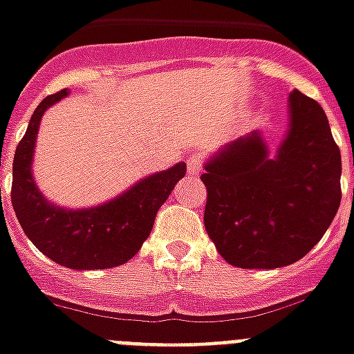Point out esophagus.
<instances>
[{"instance_id": "esophagus-1", "label": "esophagus", "mask_w": 354, "mask_h": 354, "mask_svg": "<svg viewBox=\"0 0 354 354\" xmlns=\"http://www.w3.org/2000/svg\"><path fill=\"white\" fill-rule=\"evenodd\" d=\"M200 171H202V156H200V154H192V156L187 160V172H189L191 176H196Z\"/></svg>"}]
</instances>
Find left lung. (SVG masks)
Here are the masks:
<instances>
[{
  "label": "left lung",
  "instance_id": "obj_1",
  "mask_svg": "<svg viewBox=\"0 0 354 354\" xmlns=\"http://www.w3.org/2000/svg\"><path fill=\"white\" fill-rule=\"evenodd\" d=\"M340 149L324 109L289 94V131L269 156L260 132L238 138L205 163L203 223L216 251L242 269L304 258L340 207Z\"/></svg>",
  "mask_w": 354,
  "mask_h": 354
}]
</instances>
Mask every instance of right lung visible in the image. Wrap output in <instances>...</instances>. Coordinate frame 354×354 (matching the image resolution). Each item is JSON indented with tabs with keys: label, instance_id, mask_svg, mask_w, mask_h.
<instances>
[{
	"label": "right lung",
	"instance_id": "right-lung-1",
	"mask_svg": "<svg viewBox=\"0 0 354 354\" xmlns=\"http://www.w3.org/2000/svg\"><path fill=\"white\" fill-rule=\"evenodd\" d=\"M68 94H50L34 111L12 165V207L28 240L68 269H111L131 260L151 234L158 209L185 176L187 165L143 178L114 200L88 209H63L47 202L32 178V154L41 116Z\"/></svg>",
	"mask_w": 354,
	"mask_h": 354
}]
</instances>
